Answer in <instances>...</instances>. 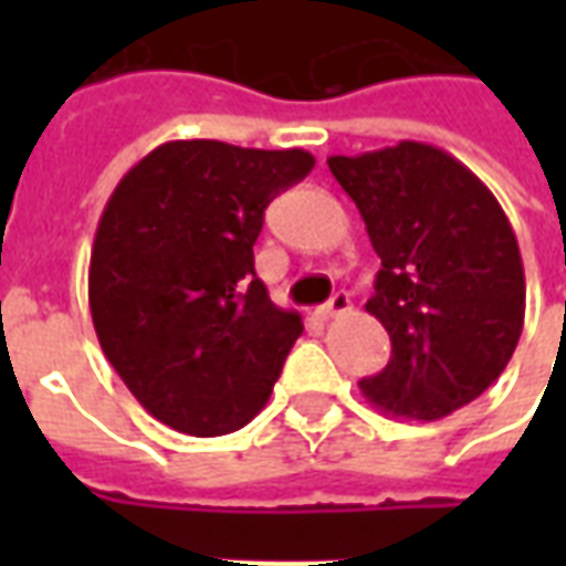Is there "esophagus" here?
Instances as JSON below:
<instances>
[{"instance_id":"1","label":"esophagus","mask_w":566,"mask_h":566,"mask_svg":"<svg viewBox=\"0 0 566 566\" xmlns=\"http://www.w3.org/2000/svg\"><path fill=\"white\" fill-rule=\"evenodd\" d=\"M348 308H352V300H348V294H345V291H339V294L331 296V303H324V306L318 308V315L324 321H331V318H339V315H345Z\"/></svg>"}]
</instances>
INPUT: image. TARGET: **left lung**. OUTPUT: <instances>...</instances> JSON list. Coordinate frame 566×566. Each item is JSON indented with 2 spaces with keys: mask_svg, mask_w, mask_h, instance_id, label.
Here are the masks:
<instances>
[{
  "mask_svg": "<svg viewBox=\"0 0 566 566\" xmlns=\"http://www.w3.org/2000/svg\"><path fill=\"white\" fill-rule=\"evenodd\" d=\"M381 258L367 312L391 336L388 367L360 379L381 412L439 421L510 364L524 327L518 239L494 193L424 142L331 157Z\"/></svg>",
  "mask_w": 566,
  "mask_h": 566,
  "instance_id": "obj_1",
  "label": "left lung"
}]
</instances>
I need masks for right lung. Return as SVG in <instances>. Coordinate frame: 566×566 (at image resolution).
I'll return each mask as SVG.
<instances>
[{
  "instance_id": "add662e5",
  "label": "right lung",
  "mask_w": 566,
  "mask_h": 566,
  "mask_svg": "<svg viewBox=\"0 0 566 566\" xmlns=\"http://www.w3.org/2000/svg\"><path fill=\"white\" fill-rule=\"evenodd\" d=\"M312 166L303 148L166 142L105 202L93 327L133 397L178 433H233L270 400L303 318L270 300L254 242L266 206Z\"/></svg>"
}]
</instances>
